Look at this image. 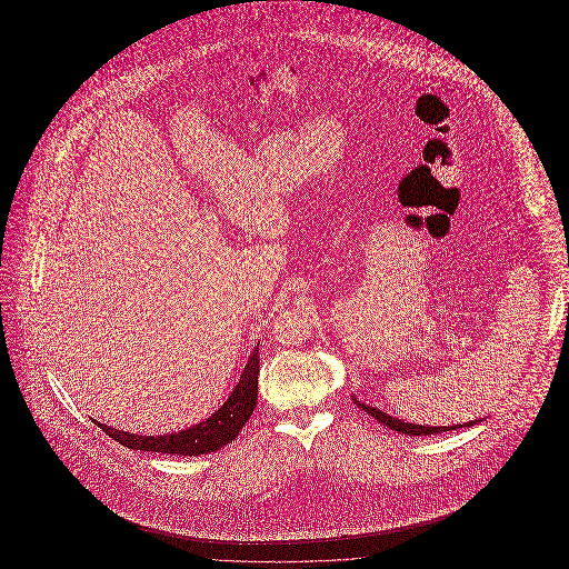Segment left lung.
I'll return each mask as SVG.
<instances>
[{"mask_svg":"<svg viewBox=\"0 0 569 569\" xmlns=\"http://www.w3.org/2000/svg\"><path fill=\"white\" fill-rule=\"evenodd\" d=\"M358 403V401H356ZM362 407L367 413H371L376 420H379L383 427L397 431V433H406L409 437H416V435H439L446 433V431H455V429H462V427H471V425H478L476 420L473 422H467V425H457V427H422V425H411V422H403V420H397L383 411H379L378 407L365 406V403H358Z\"/></svg>","mask_w":569,"mask_h":569,"instance_id":"8db88e82","label":"left lung"}]
</instances>
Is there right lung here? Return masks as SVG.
<instances>
[{
  "mask_svg": "<svg viewBox=\"0 0 569 569\" xmlns=\"http://www.w3.org/2000/svg\"><path fill=\"white\" fill-rule=\"evenodd\" d=\"M258 373H260V356L256 348L249 356L243 376L239 379L237 388L232 390L230 399L219 407L209 420L179 433L151 437V435L123 433L100 422L96 425L114 441L132 450L179 455V457H198V455L217 452L219 448L228 446L232 439L239 437L244 422L253 413L256 401H258Z\"/></svg>",
  "mask_w": 569,
  "mask_h": 569,
  "instance_id": "right-lung-1",
  "label": "right lung"
}]
</instances>
